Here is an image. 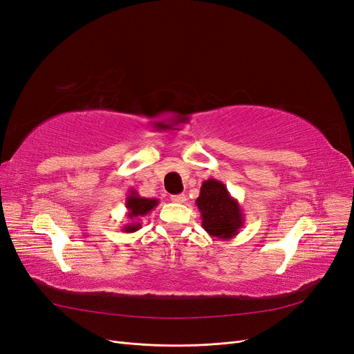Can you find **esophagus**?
<instances>
[{"mask_svg":"<svg viewBox=\"0 0 354 354\" xmlns=\"http://www.w3.org/2000/svg\"><path fill=\"white\" fill-rule=\"evenodd\" d=\"M171 201L177 202V203H183L186 201V195H183V194H181V195H173V196H171Z\"/></svg>","mask_w":354,"mask_h":354,"instance_id":"1","label":"esophagus"}]
</instances>
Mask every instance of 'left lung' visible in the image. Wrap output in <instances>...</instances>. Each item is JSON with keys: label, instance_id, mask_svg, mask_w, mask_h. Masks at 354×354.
<instances>
[{"label": "left lung", "instance_id": "left-lung-1", "mask_svg": "<svg viewBox=\"0 0 354 354\" xmlns=\"http://www.w3.org/2000/svg\"><path fill=\"white\" fill-rule=\"evenodd\" d=\"M195 203L201 211L202 227L209 236L227 241L236 236L243 226L245 218L238 199L216 178L203 181Z\"/></svg>", "mask_w": 354, "mask_h": 354}]
</instances>
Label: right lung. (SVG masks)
<instances>
[{"label": "right lung", "mask_w": 354, "mask_h": 354, "mask_svg": "<svg viewBox=\"0 0 354 354\" xmlns=\"http://www.w3.org/2000/svg\"><path fill=\"white\" fill-rule=\"evenodd\" d=\"M159 203L155 198H142L137 194L136 189H131L128 192L127 199H125V208H127V217L131 220V223L125 224L122 227V232L125 233H134L142 227L140 218L146 217L149 212H151Z\"/></svg>", "instance_id": "1"}]
</instances>
